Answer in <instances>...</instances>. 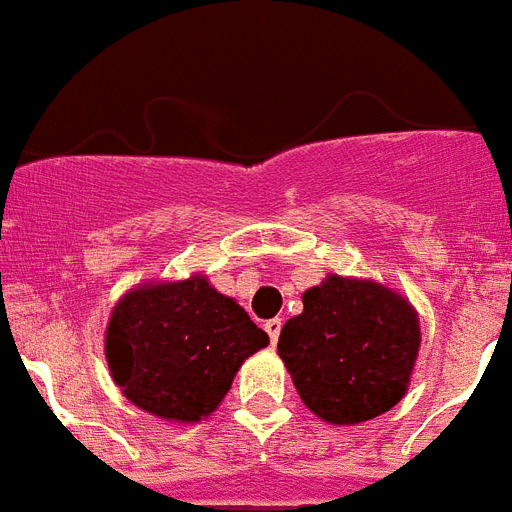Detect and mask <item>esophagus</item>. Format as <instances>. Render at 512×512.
Segmentation results:
<instances>
[{
  "mask_svg": "<svg viewBox=\"0 0 512 512\" xmlns=\"http://www.w3.org/2000/svg\"><path fill=\"white\" fill-rule=\"evenodd\" d=\"M266 334H269V339H272V344H277L279 339V331H282V318H269V321L264 323Z\"/></svg>",
  "mask_w": 512,
  "mask_h": 512,
  "instance_id": "1",
  "label": "esophagus"
}]
</instances>
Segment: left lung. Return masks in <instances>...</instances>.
Segmentation results:
<instances>
[{"mask_svg": "<svg viewBox=\"0 0 512 512\" xmlns=\"http://www.w3.org/2000/svg\"><path fill=\"white\" fill-rule=\"evenodd\" d=\"M277 349L310 412L334 425H357L406 393L419 321L396 292L331 274L305 292L303 313L285 323Z\"/></svg>", "mask_w": 512, "mask_h": 512, "instance_id": "obj_1", "label": "left lung"}]
</instances>
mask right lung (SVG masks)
Returning <instances> with one entry per match:
<instances>
[{"mask_svg":"<svg viewBox=\"0 0 512 512\" xmlns=\"http://www.w3.org/2000/svg\"><path fill=\"white\" fill-rule=\"evenodd\" d=\"M266 344V331L204 277L131 290L106 331L116 386L134 406L176 422L214 412L243 360Z\"/></svg>","mask_w":512,"mask_h":512,"instance_id":"right-lung-1","label":"right lung"}]
</instances>
